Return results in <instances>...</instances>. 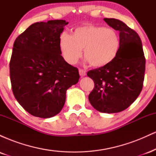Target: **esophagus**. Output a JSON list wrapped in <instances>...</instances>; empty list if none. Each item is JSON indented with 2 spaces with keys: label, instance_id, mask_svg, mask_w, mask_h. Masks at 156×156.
<instances>
[{
  "label": "esophagus",
  "instance_id": "1",
  "mask_svg": "<svg viewBox=\"0 0 156 156\" xmlns=\"http://www.w3.org/2000/svg\"><path fill=\"white\" fill-rule=\"evenodd\" d=\"M79 74L80 76L81 77H83L85 76L86 75H87V72H86L84 69H79Z\"/></svg>",
  "mask_w": 156,
  "mask_h": 156
}]
</instances>
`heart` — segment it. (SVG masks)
Instances as JSON below:
<instances>
[{"instance_id":"b5f03b06","label":"heart","mask_w":156,"mask_h":156,"mask_svg":"<svg viewBox=\"0 0 156 156\" xmlns=\"http://www.w3.org/2000/svg\"><path fill=\"white\" fill-rule=\"evenodd\" d=\"M59 46L64 59L75 64L83 54L93 67L108 65L115 59L120 48L117 32L112 28L87 25L75 28L73 35L60 36Z\"/></svg>"}]
</instances>
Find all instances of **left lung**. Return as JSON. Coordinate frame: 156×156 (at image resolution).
Masks as SVG:
<instances>
[{"label":"left lung","instance_id":"8db88e82","mask_svg":"<svg viewBox=\"0 0 156 156\" xmlns=\"http://www.w3.org/2000/svg\"><path fill=\"white\" fill-rule=\"evenodd\" d=\"M104 21L119 31L120 48L112 62L87 73L94 83L89 101L98 112L111 114L124 111L139 95L144 78L145 57L140 37L134 30L119 20L104 18Z\"/></svg>","mask_w":156,"mask_h":156}]
</instances>
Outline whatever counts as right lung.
Returning a JSON list of instances; mask_svg holds the SVG:
<instances>
[{
    "mask_svg": "<svg viewBox=\"0 0 156 156\" xmlns=\"http://www.w3.org/2000/svg\"><path fill=\"white\" fill-rule=\"evenodd\" d=\"M67 24L63 20L35 23L14 43L9 63L12 92L21 106L34 117L58 114L67 90L79 80L78 68L61 55L60 35Z\"/></svg>",
    "mask_w": 156,
    "mask_h": 156,
    "instance_id": "right-lung-1",
    "label": "right lung"
}]
</instances>
